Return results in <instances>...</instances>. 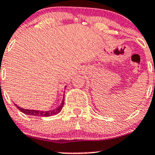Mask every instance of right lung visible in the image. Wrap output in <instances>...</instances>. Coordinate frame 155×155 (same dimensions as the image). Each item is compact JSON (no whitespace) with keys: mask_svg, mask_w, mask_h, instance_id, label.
<instances>
[{"mask_svg":"<svg viewBox=\"0 0 155 155\" xmlns=\"http://www.w3.org/2000/svg\"><path fill=\"white\" fill-rule=\"evenodd\" d=\"M66 88V87H65ZM63 105H64V99H63L62 101L61 105H59L56 108L53 109V110L51 111H39V110H32V109H25V108H21V107L17 106V105H15L17 106V108H18L19 110L22 112L23 113L26 114V115H34V116H41V117H49L51 116V115H56L58 114L60 111L62 110V108H63Z\"/></svg>","mask_w":155,"mask_h":155,"instance_id":"add662e5","label":"right lung"}]
</instances>
